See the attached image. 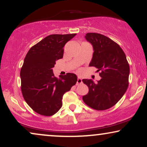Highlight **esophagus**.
Masks as SVG:
<instances>
[{
    "label": "esophagus",
    "mask_w": 147,
    "mask_h": 147,
    "mask_svg": "<svg viewBox=\"0 0 147 147\" xmlns=\"http://www.w3.org/2000/svg\"><path fill=\"white\" fill-rule=\"evenodd\" d=\"M82 83V79L81 78L78 77V80H77V83H76V84H77V85H79V84H81Z\"/></svg>",
    "instance_id": "34e87169"
}]
</instances>
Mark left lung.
Listing matches in <instances>:
<instances>
[{
	"instance_id": "8db88e82",
	"label": "left lung",
	"mask_w": 147,
	"mask_h": 147,
	"mask_svg": "<svg viewBox=\"0 0 147 147\" xmlns=\"http://www.w3.org/2000/svg\"><path fill=\"white\" fill-rule=\"evenodd\" d=\"M85 37L94 51L89 65L97 68L102 78L97 83L92 80H82L89 88L82 98L93 109L107 110L115 105L127 90L129 64L122 48L111 39L96 33H88Z\"/></svg>"
}]
</instances>
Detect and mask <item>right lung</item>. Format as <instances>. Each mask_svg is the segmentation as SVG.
<instances>
[{
	"instance_id": "1",
	"label": "right lung",
	"mask_w": 147,
	"mask_h": 147,
	"mask_svg": "<svg viewBox=\"0 0 147 147\" xmlns=\"http://www.w3.org/2000/svg\"><path fill=\"white\" fill-rule=\"evenodd\" d=\"M76 33L50 35L29 50L21 69V92L28 105L37 113L50 116L62 106V98L77 82L76 74L56 78L52 68L63 56V47Z\"/></svg>"
}]
</instances>
